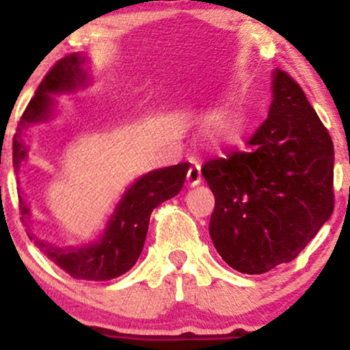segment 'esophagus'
Masks as SVG:
<instances>
[{"instance_id":"34e87169","label":"esophagus","mask_w":350,"mask_h":350,"mask_svg":"<svg viewBox=\"0 0 350 350\" xmlns=\"http://www.w3.org/2000/svg\"><path fill=\"white\" fill-rule=\"evenodd\" d=\"M200 179H202V174H200V164L194 163L187 171V184L191 187H194L200 183Z\"/></svg>"}]
</instances>
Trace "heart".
I'll use <instances>...</instances> for the list:
<instances>
[{"label": "heart", "mask_w": 350, "mask_h": 350, "mask_svg": "<svg viewBox=\"0 0 350 350\" xmlns=\"http://www.w3.org/2000/svg\"><path fill=\"white\" fill-rule=\"evenodd\" d=\"M237 126L232 123H222L219 124V130H217V142L220 143H228L237 136Z\"/></svg>", "instance_id": "b5f03b06"}]
</instances>
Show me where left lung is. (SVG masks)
<instances>
[{"instance_id":"obj_1","label":"left lung","mask_w":350,"mask_h":350,"mask_svg":"<svg viewBox=\"0 0 350 350\" xmlns=\"http://www.w3.org/2000/svg\"><path fill=\"white\" fill-rule=\"evenodd\" d=\"M247 151L202 164L215 196L208 235L228 267L260 275L290 263L334 211V146L299 83L273 74L268 118Z\"/></svg>"}]
</instances>
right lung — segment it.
<instances>
[{
    "label": "right lung",
    "mask_w": 350,
    "mask_h": 350,
    "mask_svg": "<svg viewBox=\"0 0 350 350\" xmlns=\"http://www.w3.org/2000/svg\"><path fill=\"white\" fill-rule=\"evenodd\" d=\"M85 77L83 59L77 54L66 55L57 60L47 72L19 120L18 133L13 139V164L16 170L27 156V148L21 142L23 130L49 116L51 97L47 94L74 90L79 83H83ZM187 170L189 163H180L152 171L136 180L124 192L122 202L108 220L105 234L98 242L87 247L59 248L39 240L33 232H27V237L34 240L39 250L52 263L57 265L60 270L66 271L72 278L88 281L113 280L126 273L138 262L146 240L151 212L164 200L174 198L183 189ZM19 208H21L23 220H29V208L23 198H19ZM26 227L29 226L26 224Z\"/></svg>",
    "instance_id": "right-lung-1"
}]
</instances>
